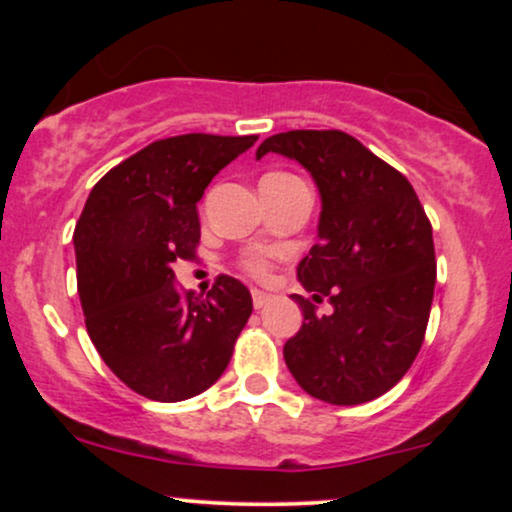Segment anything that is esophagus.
Returning <instances> with one entry per match:
<instances>
[{"mask_svg": "<svg viewBox=\"0 0 512 512\" xmlns=\"http://www.w3.org/2000/svg\"><path fill=\"white\" fill-rule=\"evenodd\" d=\"M269 298H272V296H269V293H264V291H257V289L252 291V305H255L257 310L264 308V305L269 303Z\"/></svg>", "mask_w": 512, "mask_h": 512, "instance_id": "obj_1", "label": "esophagus"}]
</instances>
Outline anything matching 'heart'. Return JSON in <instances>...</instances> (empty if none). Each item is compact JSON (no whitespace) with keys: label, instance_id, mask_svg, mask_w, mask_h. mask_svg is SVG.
<instances>
[{"label":"heart","instance_id":"heart-1","mask_svg":"<svg viewBox=\"0 0 512 512\" xmlns=\"http://www.w3.org/2000/svg\"><path fill=\"white\" fill-rule=\"evenodd\" d=\"M272 175H284V173H272ZM245 269L255 276H264L267 274V260H264L262 255H252L245 260Z\"/></svg>","mask_w":512,"mask_h":512}]
</instances>
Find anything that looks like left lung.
I'll return each instance as SVG.
<instances>
[{
	"mask_svg": "<svg viewBox=\"0 0 512 512\" xmlns=\"http://www.w3.org/2000/svg\"><path fill=\"white\" fill-rule=\"evenodd\" d=\"M281 154L320 192L317 243L298 264L310 298L293 293L303 325L284 358L308 395L351 407L385 395L424 344L436 286L433 231L399 170L339 129H293L264 139L257 158ZM331 298L335 313L314 315Z\"/></svg>",
	"mask_w": 512,
	"mask_h": 512,
	"instance_id": "obj_1",
	"label": "left lung"
}]
</instances>
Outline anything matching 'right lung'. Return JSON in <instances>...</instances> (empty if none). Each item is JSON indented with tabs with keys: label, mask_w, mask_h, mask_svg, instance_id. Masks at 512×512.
<instances>
[{
	"label": "right lung",
	"mask_w": 512,
	"mask_h": 512,
	"mask_svg": "<svg viewBox=\"0 0 512 512\" xmlns=\"http://www.w3.org/2000/svg\"><path fill=\"white\" fill-rule=\"evenodd\" d=\"M257 142L180 134L103 175L74 228L86 330L117 378L142 397L182 402L221 378L252 313L250 291L221 274L207 296L180 291L173 264L199 243L197 202Z\"/></svg>",
	"instance_id": "add662e5"
}]
</instances>
